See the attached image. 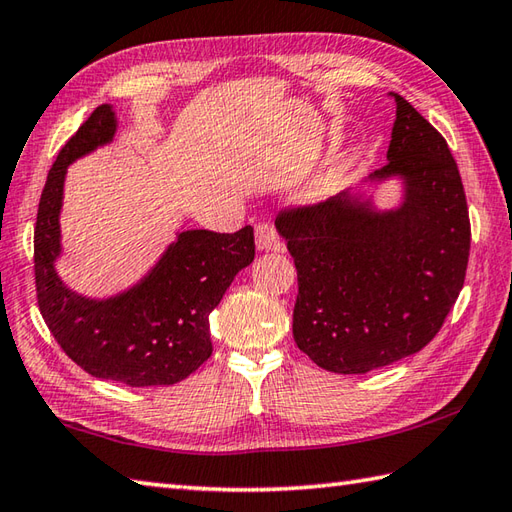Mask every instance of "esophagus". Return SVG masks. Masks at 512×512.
<instances>
[{"label":"esophagus","mask_w":512,"mask_h":512,"mask_svg":"<svg viewBox=\"0 0 512 512\" xmlns=\"http://www.w3.org/2000/svg\"><path fill=\"white\" fill-rule=\"evenodd\" d=\"M255 244L259 250H284V242H281L275 226L266 222L255 226Z\"/></svg>","instance_id":"34e87169"}]
</instances>
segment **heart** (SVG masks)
<instances>
[{
  "instance_id": "obj_1",
  "label": "heart",
  "mask_w": 512,
  "mask_h": 512,
  "mask_svg": "<svg viewBox=\"0 0 512 512\" xmlns=\"http://www.w3.org/2000/svg\"><path fill=\"white\" fill-rule=\"evenodd\" d=\"M336 180H339V173H328V176H325V178L319 182V189H317V195H319V198H321V195L328 193V191L334 187Z\"/></svg>"
}]
</instances>
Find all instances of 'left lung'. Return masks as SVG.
<instances>
[{
	"label": "left lung",
	"instance_id": "8db88e82",
	"mask_svg": "<svg viewBox=\"0 0 512 512\" xmlns=\"http://www.w3.org/2000/svg\"><path fill=\"white\" fill-rule=\"evenodd\" d=\"M391 96L389 162L369 180L398 176V209L374 211L343 191L275 220L297 266L292 336L334 374H367L420 352L440 332L469 264V206L447 140Z\"/></svg>",
	"mask_w": 512,
	"mask_h": 512
}]
</instances>
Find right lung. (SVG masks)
Segmentation results:
<instances>
[{"instance_id": "right-lung-1", "label": "right lung", "mask_w": 512, "mask_h": 512, "mask_svg": "<svg viewBox=\"0 0 512 512\" xmlns=\"http://www.w3.org/2000/svg\"><path fill=\"white\" fill-rule=\"evenodd\" d=\"M114 132L112 105H99L61 147L48 173L35 226L37 303L61 350L94 378L129 387L173 385L211 356L209 314L239 270L255 259L253 226L237 233L184 231L134 288L101 301L76 295L54 270L65 171L76 158L110 143Z\"/></svg>"}]
</instances>
